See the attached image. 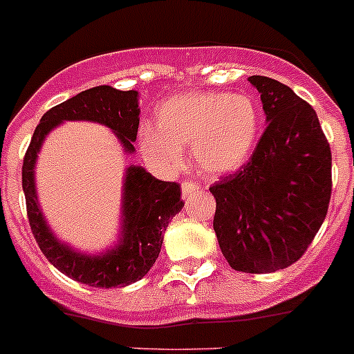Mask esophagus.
I'll return each mask as SVG.
<instances>
[{
	"label": "esophagus",
	"mask_w": 354,
	"mask_h": 354,
	"mask_svg": "<svg viewBox=\"0 0 354 354\" xmlns=\"http://www.w3.org/2000/svg\"><path fill=\"white\" fill-rule=\"evenodd\" d=\"M200 191V186L196 183H193V180H184L183 183V196L184 198H189L191 194L198 193Z\"/></svg>",
	"instance_id": "esophagus-1"
}]
</instances>
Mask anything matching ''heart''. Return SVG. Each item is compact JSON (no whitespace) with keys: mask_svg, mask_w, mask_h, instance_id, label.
Listing matches in <instances>:
<instances>
[{"mask_svg":"<svg viewBox=\"0 0 354 354\" xmlns=\"http://www.w3.org/2000/svg\"><path fill=\"white\" fill-rule=\"evenodd\" d=\"M261 131V112L249 96L230 93H184L156 112V126L138 131L142 156L161 170L183 163L191 147L194 163L207 175H225L248 163Z\"/></svg>","mask_w":354,"mask_h":354,"instance_id":"heart-1","label":"heart"}]
</instances>
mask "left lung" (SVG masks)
Listing matches in <instances>:
<instances>
[{"mask_svg": "<svg viewBox=\"0 0 354 354\" xmlns=\"http://www.w3.org/2000/svg\"><path fill=\"white\" fill-rule=\"evenodd\" d=\"M261 96L267 129L239 171L210 187L214 232L230 267L281 270L306 252L325 221L332 152L313 106L284 84L249 77Z\"/></svg>", "mask_w": 354, "mask_h": 354, "instance_id": "1", "label": "left lung"}]
</instances>
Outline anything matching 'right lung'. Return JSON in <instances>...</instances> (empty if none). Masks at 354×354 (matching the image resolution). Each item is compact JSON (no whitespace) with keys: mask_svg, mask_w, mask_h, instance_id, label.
I'll return each mask as SVG.
<instances>
[{"mask_svg":"<svg viewBox=\"0 0 354 354\" xmlns=\"http://www.w3.org/2000/svg\"><path fill=\"white\" fill-rule=\"evenodd\" d=\"M66 121H87L106 126L118 137L124 154H133L137 140L140 106L138 91H119L96 86L52 106L37 126L22 165V189L28 219L38 248L64 275L93 288H124L151 270L163 244V233L175 214L184 207L180 186L152 177L145 168L129 165L122 179L121 226L115 244L102 252L71 248L52 232L37 194L38 152L52 129Z\"/></svg>","mask_w":354,"mask_h":354,"instance_id":"obj_1","label":"right lung"}]
</instances>
